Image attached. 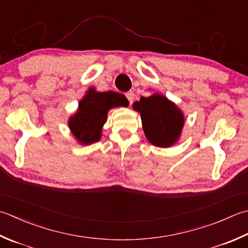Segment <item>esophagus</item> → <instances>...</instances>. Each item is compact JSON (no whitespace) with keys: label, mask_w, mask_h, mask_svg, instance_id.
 Masks as SVG:
<instances>
[{"label":"esophagus","mask_w":248,"mask_h":248,"mask_svg":"<svg viewBox=\"0 0 248 248\" xmlns=\"http://www.w3.org/2000/svg\"><path fill=\"white\" fill-rule=\"evenodd\" d=\"M125 96H127V99H128V101H129V103L131 104L133 102V100H134V93L132 91H129V92H127V93H125Z\"/></svg>","instance_id":"34e87169"}]
</instances>
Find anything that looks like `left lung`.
I'll list each match as a JSON object with an SVG mask.
<instances>
[{
  "instance_id": "left-lung-1",
  "label": "left lung",
  "mask_w": 248,
  "mask_h": 248,
  "mask_svg": "<svg viewBox=\"0 0 248 248\" xmlns=\"http://www.w3.org/2000/svg\"><path fill=\"white\" fill-rule=\"evenodd\" d=\"M133 108L140 111L145 135L155 146L169 147L178 140L184 116L173 102L161 94L140 96Z\"/></svg>"
}]
</instances>
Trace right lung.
Returning <instances> with one entry per match:
<instances>
[{"label":"right lung","mask_w":248,"mask_h":248,"mask_svg":"<svg viewBox=\"0 0 248 248\" xmlns=\"http://www.w3.org/2000/svg\"><path fill=\"white\" fill-rule=\"evenodd\" d=\"M128 104L124 94L114 91L96 92L91 88L79 102L78 111L69 121L73 134L84 145L96 142L101 138L108 111L111 108Z\"/></svg>","instance_id":"add662e5"}]
</instances>
